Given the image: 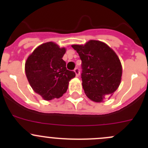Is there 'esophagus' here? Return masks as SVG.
Instances as JSON below:
<instances>
[{"instance_id": "34e87169", "label": "esophagus", "mask_w": 148, "mask_h": 148, "mask_svg": "<svg viewBox=\"0 0 148 148\" xmlns=\"http://www.w3.org/2000/svg\"><path fill=\"white\" fill-rule=\"evenodd\" d=\"M74 72H75V74H76V77H79V74H80L79 69L75 68V69H74Z\"/></svg>"}]
</instances>
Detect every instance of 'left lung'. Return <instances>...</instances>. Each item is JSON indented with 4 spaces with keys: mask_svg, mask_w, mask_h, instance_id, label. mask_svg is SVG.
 <instances>
[{
    "mask_svg": "<svg viewBox=\"0 0 148 148\" xmlns=\"http://www.w3.org/2000/svg\"><path fill=\"white\" fill-rule=\"evenodd\" d=\"M82 60V80L86 97L101 102L120 86L122 69L115 52L104 42L90 40L84 45H72Z\"/></svg>",
    "mask_w": 148,
    "mask_h": 148,
    "instance_id": "8db88e82",
    "label": "left lung"
}]
</instances>
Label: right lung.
I'll use <instances>...</instances> for the list:
<instances>
[{
  "instance_id": "1",
  "label": "right lung",
  "mask_w": 148,
  "mask_h": 148,
  "mask_svg": "<svg viewBox=\"0 0 148 148\" xmlns=\"http://www.w3.org/2000/svg\"><path fill=\"white\" fill-rule=\"evenodd\" d=\"M65 48L53 42L38 46L25 64V71L30 85L45 100L59 98L66 93L69 82L75 72L66 69L62 59Z\"/></svg>"
}]
</instances>
